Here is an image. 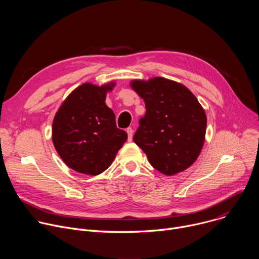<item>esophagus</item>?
Returning <instances> with one entry per match:
<instances>
[{
	"instance_id": "1",
	"label": "esophagus",
	"mask_w": 259,
	"mask_h": 259,
	"mask_svg": "<svg viewBox=\"0 0 259 259\" xmlns=\"http://www.w3.org/2000/svg\"><path fill=\"white\" fill-rule=\"evenodd\" d=\"M126 132H127V134H128V140L131 141V140H132V136H133V129L129 127V128H127Z\"/></svg>"
}]
</instances>
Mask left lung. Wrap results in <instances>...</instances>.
<instances>
[{
	"label": "left lung",
	"instance_id": "left-lung-1",
	"mask_svg": "<svg viewBox=\"0 0 259 259\" xmlns=\"http://www.w3.org/2000/svg\"><path fill=\"white\" fill-rule=\"evenodd\" d=\"M130 86L146 109L133 140L151 165L167 176L191 167L203 149L207 126L196 96L184 85L162 77L133 80Z\"/></svg>",
	"mask_w": 259,
	"mask_h": 259
}]
</instances>
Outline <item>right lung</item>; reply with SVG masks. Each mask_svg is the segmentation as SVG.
Here are the masks:
<instances>
[{"label": "right lung", "mask_w": 259, "mask_h": 259, "mask_svg": "<svg viewBox=\"0 0 259 259\" xmlns=\"http://www.w3.org/2000/svg\"><path fill=\"white\" fill-rule=\"evenodd\" d=\"M116 86L84 83L62 102L52 124V141L62 161L72 170L98 175L115 160L128 136L116 125V116L105 103Z\"/></svg>", "instance_id": "add662e5"}]
</instances>
